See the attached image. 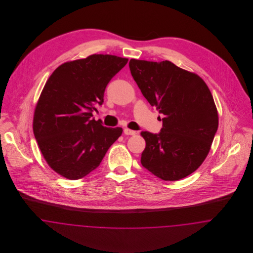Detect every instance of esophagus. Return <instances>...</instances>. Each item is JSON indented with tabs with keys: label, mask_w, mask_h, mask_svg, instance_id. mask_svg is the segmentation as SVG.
<instances>
[{
	"label": "esophagus",
	"mask_w": 253,
	"mask_h": 253,
	"mask_svg": "<svg viewBox=\"0 0 253 253\" xmlns=\"http://www.w3.org/2000/svg\"><path fill=\"white\" fill-rule=\"evenodd\" d=\"M123 132H124L125 134H127V135H134V134H135L134 131L130 130V129H128V128H125V129L123 130Z\"/></svg>",
	"instance_id": "obj_1"
}]
</instances>
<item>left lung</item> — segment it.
<instances>
[{
  "instance_id": "left-lung-1",
  "label": "left lung",
  "mask_w": 253,
  "mask_h": 253,
  "mask_svg": "<svg viewBox=\"0 0 253 253\" xmlns=\"http://www.w3.org/2000/svg\"><path fill=\"white\" fill-rule=\"evenodd\" d=\"M129 67L145 98L163 115L160 132H141L142 166L165 181L190 175L208 156L218 128L209 87L199 76L169 60L132 59Z\"/></svg>"
}]
</instances>
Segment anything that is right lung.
Returning <instances> with one entry per match:
<instances>
[{"label":"right lung","instance_id":"1","mask_svg":"<svg viewBox=\"0 0 253 253\" xmlns=\"http://www.w3.org/2000/svg\"><path fill=\"white\" fill-rule=\"evenodd\" d=\"M128 59L91 55L60 65L37 103L33 132L47 164L65 178L77 180L97 168L122 128H108L93 112L103 103L105 88Z\"/></svg>","mask_w":253,"mask_h":253}]
</instances>
